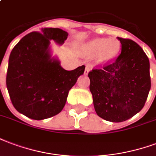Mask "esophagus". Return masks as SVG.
<instances>
[{"instance_id": "esophagus-1", "label": "esophagus", "mask_w": 156, "mask_h": 156, "mask_svg": "<svg viewBox=\"0 0 156 156\" xmlns=\"http://www.w3.org/2000/svg\"><path fill=\"white\" fill-rule=\"evenodd\" d=\"M90 70V66H87L86 67V70H85V75H88Z\"/></svg>"}]
</instances>
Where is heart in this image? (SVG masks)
I'll return each instance as SVG.
<instances>
[{
  "label": "heart",
  "mask_w": 156,
  "mask_h": 156,
  "mask_svg": "<svg viewBox=\"0 0 156 156\" xmlns=\"http://www.w3.org/2000/svg\"><path fill=\"white\" fill-rule=\"evenodd\" d=\"M120 48V44L118 40L98 38L84 45L81 53L88 57L97 55L99 63H106L116 56Z\"/></svg>",
  "instance_id": "obj_1"
}]
</instances>
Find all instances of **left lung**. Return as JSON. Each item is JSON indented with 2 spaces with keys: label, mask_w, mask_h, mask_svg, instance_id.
I'll return each instance as SVG.
<instances>
[{
  "label": "left lung",
  "mask_w": 156,
  "mask_h": 156,
  "mask_svg": "<svg viewBox=\"0 0 156 156\" xmlns=\"http://www.w3.org/2000/svg\"><path fill=\"white\" fill-rule=\"evenodd\" d=\"M118 40L119 56L88 74L95 112L111 122L125 121L141 111L151 86L148 56L132 40Z\"/></svg>",
  "instance_id": "1"
}]
</instances>
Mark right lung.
<instances>
[{"label": "right lung", "mask_w": 156, "mask_h": 156, "mask_svg": "<svg viewBox=\"0 0 156 156\" xmlns=\"http://www.w3.org/2000/svg\"><path fill=\"white\" fill-rule=\"evenodd\" d=\"M67 36L59 28H42L24 36L11 51L6 87L13 106L28 118L40 120L59 114L69 90L84 74V65L66 70L51 58L50 41L62 45Z\"/></svg>", "instance_id": "obj_1"}]
</instances>
